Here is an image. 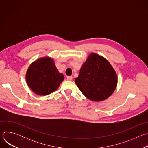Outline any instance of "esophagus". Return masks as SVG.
<instances>
[{"mask_svg": "<svg viewBox=\"0 0 148 148\" xmlns=\"http://www.w3.org/2000/svg\"><path fill=\"white\" fill-rule=\"evenodd\" d=\"M73 77L72 76H68V77H67V79L68 81H71V80L73 79Z\"/></svg>", "mask_w": 148, "mask_h": 148, "instance_id": "34e87169", "label": "esophagus"}]
</instances>
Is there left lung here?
<instances>
[{
  "mask_svg": "<svg viewBox=\"0 0 148 148\" xmlns=\"http://www.w3.org/2000/svg\"><path fill=\"white\" fill-rule=\"evenodd\" d=\"M116 74L110 63L102 56L91 53L82 66L75 82L89 99L101 101L114 92L117 85Z\"/></svg>",
  "mask_w": 148,
  "mask_h": 148,
  "instance_id": "left-lung-1",
  "label": "left lung"
}]
</instances>
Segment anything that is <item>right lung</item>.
<instances>
[{
  "instance_id": "right-lung-1",
  "label": "right lung",
  "mask_w": 148,
  "mask_h": 148,
  "mask_svg": "<svg viewBox=\"0 0 148 148\" xmlns=\"http://www.w3.org/2000/svg\"><path fill=\"white\" fill-rule=\"evenodd\" d=\"M26 78L30 88L39 95L54 92L64 78L58 72L53 60L48 57L33 62L27 71Z\"/></svg>"
}]
</instances>
